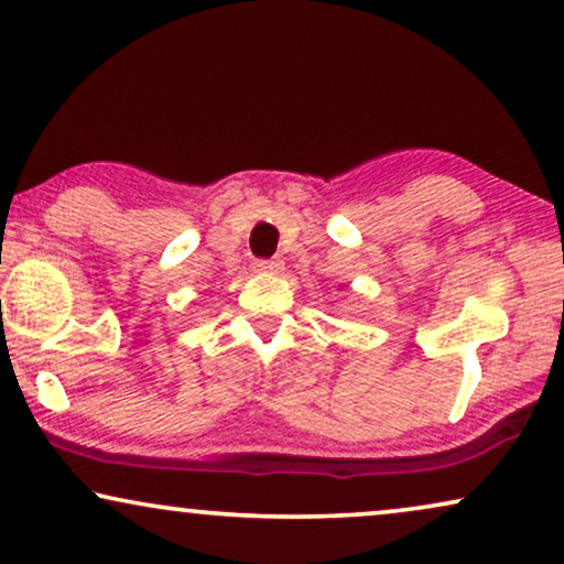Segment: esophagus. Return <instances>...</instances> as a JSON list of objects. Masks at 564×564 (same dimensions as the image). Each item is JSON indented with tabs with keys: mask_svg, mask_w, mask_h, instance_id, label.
I'll use <instances>...</instances> for the list:
<instances>
[{
	"mask_svg": "<svg viewBox=\"0 0 564 564\" xmlns=\"http://www.w3.org/2000/svg\"><path fill=\"white\" fill-rule=\"evenodd\" d=\"M254 270H258V273H281L283 270V260H254V265H252Z\"/></svg>",
	"mask_w": 564,
	"mask_h": 564,
	"instance_id": "esophagus-1",
	"label": "esophagus"
}]
</instances>
